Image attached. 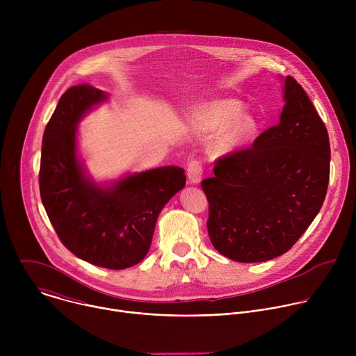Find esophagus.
<instances>
[{
	"instance_id": "34e87169",
	"label": "esophagus",
	"mask_w": 356,
	"mask_h": 356,
	"mask_svg": "<svg viewBox=\"0 0 356 356\" xmlns=\"http://www.w3.org/2000/svg\"><path fill=\"white\" fill-rule=\"evenodd\" d=\"M202 176V163L198 159H191L187 163V177L190 183H198Z\"/></svg>"
}]
</instances>
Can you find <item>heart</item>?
<instances>
[{
  "mask_svg": "<svg viewBox=\"0 0 356 356\" xmlns=\"http://www.w3.org/2000/svg\"><path fill=\"white\" fill-rule=\"evenodd\" d=\"M242 108L243 107L239 101L222 99L202 113V120L213 129H222L232 122L225 136V146L228 147H236L245 143L257 132L258 124L255 117L250 114H241L239 116Z\"/></svg>",
  "mask_w": 356,
  "mask_h": 356,
  "instance_id": "obj_1",
  "label": "heart"
}]
</instances>
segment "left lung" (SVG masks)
I'll use <instances>...</instances> for the list:
<instances>
[{
  "instance_id": "8db88e82",
  "label": "left lung",
  "mask_w": 356,
  "mask_h": 356,
  "mask_svg": "<svg viewBox=\"0 0 356 356\" xmlns=\"http://www.w3.org/2000/svg\"><path fill=\"white\" fill-rule=\"evenodd\" d=\"M284 101L277 125L250 147L216 159L214 177L201 181L211 243L236 262H265L286 253L310 227L327 194V128L291 76L284 80Z\"/></svg>"
}]
</instances>
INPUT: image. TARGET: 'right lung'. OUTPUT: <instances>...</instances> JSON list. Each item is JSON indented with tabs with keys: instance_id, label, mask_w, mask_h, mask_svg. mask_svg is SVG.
I'll return each instance as SVG.
<instances>
[{
	"instance_id": "right-lung-1",
	"label": "right lung",
	"mask_w": 356,
	"mask_h": 356,
	"mask_svg": "<svg viewBox=\"0 0 356 356\" xmlns=\"http://www.w3.org/2000/svg\"><path fill=\"white\" fill-rule=\"evenodd\" d=\"M106 94L73 86L60 97L42 139L39 190L62 243L88 264L127 269L150 248L159 213L184 187V169L165 166L129 175L108 188L91 183L76 155V124Z\"/></svg>"
}]
</instances>
